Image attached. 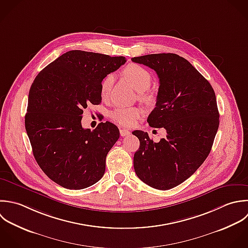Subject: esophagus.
<instances>
[{"mask_svg":"<svg viewBox=\"0 0 248 248\" xmlns=\"http://www.w3.org/2000/svg\"><path fill=\"white\" fill-rule=\"evenodd\" d=\"M120 134H121V136H127V135H129L130 134V131H128L127 129H124V128H122V129H120Z\"/></svg>","mask_w":248,"mask_h":248,"instance_id":"34e87169","label":"esophagus"}]
</instances>
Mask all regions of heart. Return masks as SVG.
Segmentation results:
<instances>
[{
    "instance_id": "1",
    "label": "heart",
    "mask_w": 248,
    "mask_h": 248,
    "mask_svg": "<svg viewBox=\"0 0 248 248\" xmlns=\"http://www.w3.org/2000/svg\"><path fill=\"white\" fill-rule=\"evenodd\" d=\"M124 77L131 84V86L139 93L145 92L149 89L152 83V75L148 69L139 64H129L123 71ZM114 82V76L112 74L106 75L100 84V95L102 98H106L111 91ZM142 111L137 107L130 108H116L114 109L110 117L115 123L124 125L131 126L140 118Z\"/></svg>"
}]
</instances>
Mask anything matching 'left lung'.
<instances>
[{
  "label": "left lung",
  "mask_w": 248,
  "mask_h": 248,
  "mask_svg": "<svg viewBox=\"0 0 248 248\" xmlns=\"http://www.w3.org/2000/svg\"><path fill=\"white\" fill-rule=\"evenodd\" d=\"M131 60L151 67L159 78L155 108L147 122L167 132L157 143L147 132H132L140 141L134 170L146 185L170 189L192 176L212 150L219 125L216 93L209 81L177 54H151Z\"/></svg>",
  "instance_id": "1"
}]
</instances>
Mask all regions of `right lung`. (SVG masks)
<instances>
[{
	"mask_svg": "<svg viewBox=\"0 0 248 248\" xmlns=\"http://www.w3.org/2000/svg\"><path fill=\"white\" fill-rule=\"evenodd\" d=\"M126 62L124 57L68 51L34 78L28 97L25 127L33 156L45 175L67 189H83L105 172L108 152L120 137L112 123L91 131L81 124L83 110L100 104L103 78Z\"/></svg>",
	"mask_w": 248,
	"mask_h": 248,
	"instance_id": "1",
	"label": "right lung"
}]
</instances>
